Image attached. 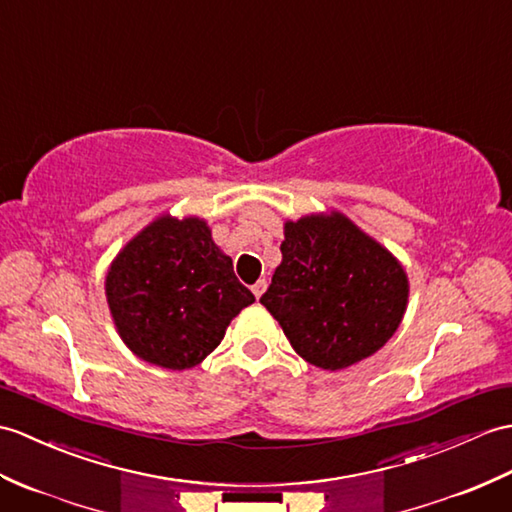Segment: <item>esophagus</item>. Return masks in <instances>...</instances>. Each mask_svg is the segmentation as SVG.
Returning <instances> with one entry per match:
<instances>
[{
    "instance_id": "esophagus-1",
    "label": "esophagus",
    "mask_w": 512,
    "mask_h": 512,
    "mask_svg": "<svg viewBox=\"0 0 512 512\" xmlns=\"http://www.w3.org/2000/svg\"><path fill=\"white\" fill-rule=\"evenodd\" d=\"M266 288H268V283H266V279H259L255 285H253V294H255V299H259L261 294L266 292Z\"/></svg>"
}]
</instances>
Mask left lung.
I'll return each mask as SVG.
<instances>
[{
  "label": "left lung",
  "instance_id": "1",
  "mask_svg": "<svg viewBox=\"0 0 512 512\" xmlns=\"http://www.w3.org/2000/svg\"><path fill=\"white\" fill-rule=\"evenodd\" d=\"M281 255L259 303L303 360L340 371L395 334L408 303L406 272L342 213L285 222Z\"/></svg>",
  "mask_w": 512,
  "mask_h": 512
}]
</instances>
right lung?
Wrapping results in <instances>:
<instances>
[{
    "label": "right lung",
    "instance_id": "add662e5",
    "mask_svg": "<svg viewBox=\"0 0 512 512\" xmlns=\"http://www.w3.org/2000/svg\"><path fill=\"white\" fill-rule=\"evenodd\" d=\"M115 327L137 358L183 371L218 347L255 301L205 220L163 216L117 255L106 275Z\"/></svg>",
    "mask_w": 512,
    "mask_h": 512
}]
</instances>
